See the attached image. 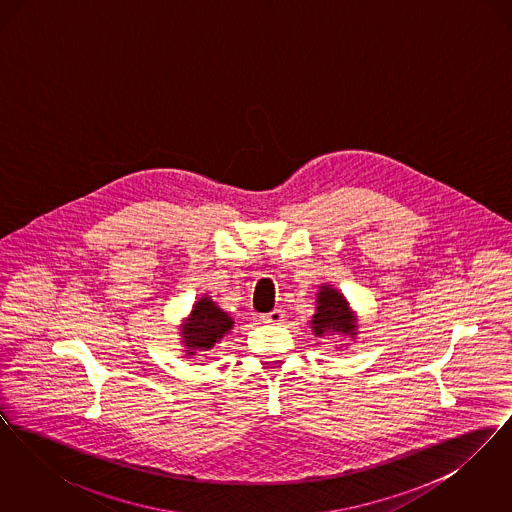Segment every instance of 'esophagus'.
Returning a JSON list of instances; mask_svg holds the SVG:
<instances>
[{
	"instance_id": "esophagus-1",
	"label": "esophagus",
	"mask_w": 512,
	"mask_h": 512,
	"mask_svg": "<svg viewBox=\"0 0 512 512\" xmlns=\"http://www.w3.org/2000/svg\"><path fill=\"white\" fill-rule=\"evenodd\" d=\"M284 318H286V313H284L282 309H272L270 313L263 315L261 320H263V322H267V324H282V322H284Z\"/></svg>"
}]
</instances>
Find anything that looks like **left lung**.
Returning a JSON list of instances; mask_svg holds the SVG:
<instances>
[{"instance_id": "1", "label": "left lung", "mask_w": 512, "mask_h": 512, "mask_svg": "<svg viewBox=\"0 0 512 512\" xmlns=\"http://www.w3.org/2000/svg\"><path fill=\"white\" fill-rule=\"evenodd\" d=\"M311 328L317 336L341 334L355 340V336L359 334L357 317L349 309L347 299L328 284H322L320 292L317 293V313L313 315Z\"/></svg>"}]
</instances>
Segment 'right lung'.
Listing matches in <instances>:
<instances>
[{
	"label": "right lung",
	"mask_w": 512,
	"mask_h": 512,
	"mask_svg": "<svg viewBox=\"0 0 512 512\" xmlns=\"http://www.w3.org/2000/svg\"><path fill=\"white\" fill-rule=\"evenodd\" d=\"M232 326V317L222 311L211 297L203 295L199 301H195L190 317L180 328L186 355L213 349L232 330Z\"/></svg>",
	"instance_id": "right-lung-1"
}]
</instances>
